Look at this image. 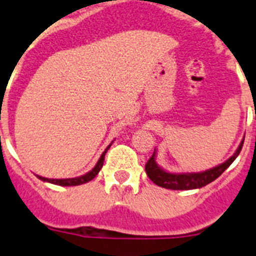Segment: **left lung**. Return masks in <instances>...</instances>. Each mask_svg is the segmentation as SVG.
Listing matches in <instances>:
<instances>
[{
    "label": "left lung",
    "mask_w": 256,
    "mask_h": 256,
    "mask_svg": "<svg viewBox=\"0 0 256 256\" xmlns=\"http://www.w3.org/2000/svg\"><path fill=\"white\" fill-rule=\"evenodd\" d=\"M244 141L240 144L238 148L236 150V152L230 156L227 162H224L223 164L218 165L216 168L209 169V170L201 172V173H168V172L162 170L159 165L156 164L155 162V151H154L152 156H151L148 162L144 165V169H146V173H148V178L152 180L155 184L160 187H164V188L168 190H195V188H201V187L206 186L210 182L216 180V178L220 176L226 169L230 166L232 162H234L237 156H238L240 151L242 148Z\"/></svg>",
    "instance_id": "8db88e82"
}]
</instances>
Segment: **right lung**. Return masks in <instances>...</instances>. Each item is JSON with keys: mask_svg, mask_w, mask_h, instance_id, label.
Listing matches in <instances>:
<instances>
[{"mask_svg": "<svg viewBox=\"0 0 256 256\" xmlns=\"http://www.w3.org/2000/svg\"><path fill=\"white\" fill-rule=\"evenodd\" d=\"M110 146H112V144H108V148H106V150L104 151L102 155H101V158L98 159V162H97L96 166H94L91 172H88L87 174H84V176H80V177H76V178H66V180H50V178L40 177V176H37V177L40 178V180H44V182L54 183V184H58V186H79V184H83V183L90 182V180H92L94 177H96L97 174H98V172L101 170V168H102L104 160H105V154H106V151L108 150V148H110Z\"/></svg>", "mask_w": 256, "mask_h": 256, "instance_id": "obj_1", "label": "right lung"}]
</instances>
